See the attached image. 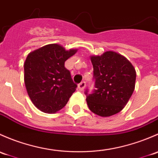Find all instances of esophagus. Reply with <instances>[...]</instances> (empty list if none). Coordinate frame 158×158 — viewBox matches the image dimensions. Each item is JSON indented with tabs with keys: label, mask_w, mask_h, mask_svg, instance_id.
<instances>
[{
	"label": "esophagus",
	"mask_w": 158,
	"mask_h": 158,
	"mask_svg": "<svg viewBox=\"0 0 158 158\" xmlns=\"http://www.w3.org/2000/svg\"><path fill=\"white\" fill-rule=\"evenodd\" d=\"M77 87H78V89L80 90H83L84 88H85V87H86L85 82H84V81H83V82L80 83Z\"/></svg>",
	"instance_id": "obj_1"
}]
</instances>
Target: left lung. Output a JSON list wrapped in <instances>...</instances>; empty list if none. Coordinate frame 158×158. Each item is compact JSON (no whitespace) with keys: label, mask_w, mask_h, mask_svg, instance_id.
<instances>
[{"label":"left lung","mask_w":158,"mask_h":158,"mask_svg":"<svg viewBox=\"0 0 158 158\" xmlns=\"http://www.w3.org/2000/svg\"><path fill=\"white\" fill-rule=\"evenodd\" d=\"M95 87L85 94L91 112L102 117L119 113L127 104L135 86L136 71L123 55L108 51L101 55H91Z\"/></svg>","instance_id":"left-lung-1"}]
</instances>
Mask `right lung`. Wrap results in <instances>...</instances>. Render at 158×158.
<instances>
[{
    "mask_svg": "<svg viewBox=\"0 0 158 158\" xmlns=\"http://www.w3.org/2000/svg\"><path fill=\"white\" fill-rule=\"evenodd\" d=\"M77 49L66 50L49 44L32 52L24 63V83L31 101L37 109L52 114L63 108L76 90L77 84L64 62Z\"/></svg>",
    "mask_w": 158,
    "mask_h": 158,
    "instance_id": "obj_1",
    "label": "right lung"
}]
</instances>
